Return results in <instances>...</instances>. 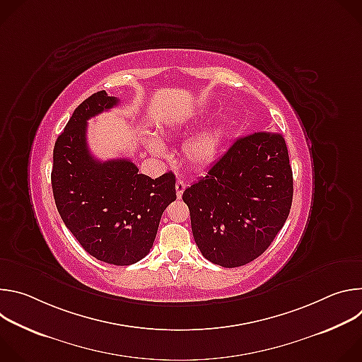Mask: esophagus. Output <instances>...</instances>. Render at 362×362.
<instances>
[{"label":"esophagus","instance_id":"34e87169","mask_svg":"<svg viewBox=\"0 0 362 362\" xmlns=\"http://www.w3.org/2000/svg\"><path fill=\"white\" fill-rule=\"evenodd\" d=\"M185 189H186V183L183 182V180H177L176 182V196H177V199H180L182 197V194H183V192H185Z\"/></svg>","mask_w":362,"mask_h":362}]
</instances>
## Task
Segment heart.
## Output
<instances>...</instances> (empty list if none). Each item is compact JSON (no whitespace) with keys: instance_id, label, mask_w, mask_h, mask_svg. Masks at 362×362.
<instances>
[{"instance_id":"b5f03b06","label":"heart","mask_w":362,"mask_h":362,"mask_svg":"<svg viewBox=\"0 0 362 362\" xmlns=\"http://www.w3.org/2000/svg\"><path fill=\"white\" fill-rule=\"evenodd\" d=\"M225 137V126L216 124L200 133L192 136L183 146V154L186 162L197 169L211 166L216 159L221 151L222 143ZM147 147L154 154H163L165 147L160 139L158 137H148Z\"/></svg>"}]
</instances>
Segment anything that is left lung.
Wrapping results in <instances>:
<instances>
[{
  "label": "left lung",
  "mask_w": 362,
  "mask_h": 362,
  "mask_svg": "<svg viewBox=\"0 0 362 362\" xmlns=\"http://www.w3.org/2000/svg\"><path fill=\"white\" fill-rule=\"evenodd\" d=\"M292 196L285 139L255 132L238 139L182 197L202 255L212 264L236 268L269 247L288 219Z\"/></svg>",
  "instance_id": "1"
}]
</instances>
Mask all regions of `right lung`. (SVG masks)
Returning a JSON list of instances; mask_svg holds the SVG:
<instances>
[{
  "mask_svg": "<svg viewBox=\"0 0 362 362\" xmlns=\"http://www.w3.org/2000/svg\"><path fill=\"white\" fill-rule=\"evenodd\" d=\"M119 105L105 90L74 110L53 151L51 186L57 211L95 259L132 265L150 252L160 218L176 200L172 172L151 179L129 159L100 162L87 146V120Z\"/></svg>",
  "mask_w": 362,
  "mask_h": 362,
  "instance_id": "obj_1",
  "label": "right lung"
}]
</instances>
